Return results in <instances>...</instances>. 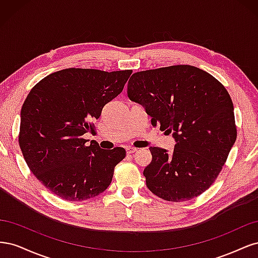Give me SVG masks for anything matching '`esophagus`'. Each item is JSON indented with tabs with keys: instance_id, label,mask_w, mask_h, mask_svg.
Returning a JSON list of instances; mask_svg holds the SVG:
<instances>
[{
	"instance_id": "1",
	"label": "esophagus",
	"mask_w": 258,
	"mask_h": 258,
	"mask_svg": "<svg viewBox=\"0 0 258 258\" xmlns=\"http://www.w3.org/2000/svg\"><path fill=\"white\" fill-rule=\"evenodd\" d=\"M137 151H138V148H136V147H128L127 148V154H134Z\"/></svg>"
}]
</instances>
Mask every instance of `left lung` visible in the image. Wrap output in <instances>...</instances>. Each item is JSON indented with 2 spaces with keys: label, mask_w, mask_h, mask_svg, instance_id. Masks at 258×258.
Wrapping results in <instances>:
<instances>
[{
  "label": "left lung",
  "mask_w": 258,
  "mask_h": 258,
  "mask_svg": "<svg viewBox=\"0 0 258 258\" xmlns=\"http://www.w3.org/2000/svg\"><path fill=\"white\" fill-rule=\"evenodd\" d=\"M128 97L145 107L152 124L172 134L171 154L151 147L146 186L159 198L181 202L198 197L214 183L237 139L228 91L204 70L178 64L137 72Z\"/></svg>",
  "instance_id": "left-lung-1"
}]
</instances>
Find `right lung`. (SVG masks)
I'll use <instances>...</instances> for the list:
<instances>
[{
    "mask_svg": "<svg viewBox=\"0 0 258 258\" xmlns=\"http://www.w3.org/2000/svg\"><path fill=\"white\" fill-rule=\"evenodd\" d=\"M132 70L64 69L31 89L21 107L19 146L29 169L63 200L83 201L110 186L126 157L122 147L102 150L84 135L95 129L103 106L122 91Z\"/></svg>",
    "mask_w": 258,
    "mask_h": 258,
    "instance_id": "obj_1",
    "label": "right lung"
}]
</instances>
